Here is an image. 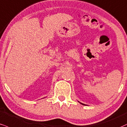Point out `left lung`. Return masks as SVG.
<instances>
[{
  "instance_id": "1",
  "label": "left lung",
  "mask_w": 127,
  "mask_h": 127,
  "mask_svg": "<svg viewBox=\"0 0 127 127\" xmlns=\"http://www.w3.org/2000/svg\"><path fill=\"white\" fill-rule=\"evenodd\" d=\"M82 104H83V103H82ZM83 105H84V104H83Z\"/></svg>"
}]
</instances>
